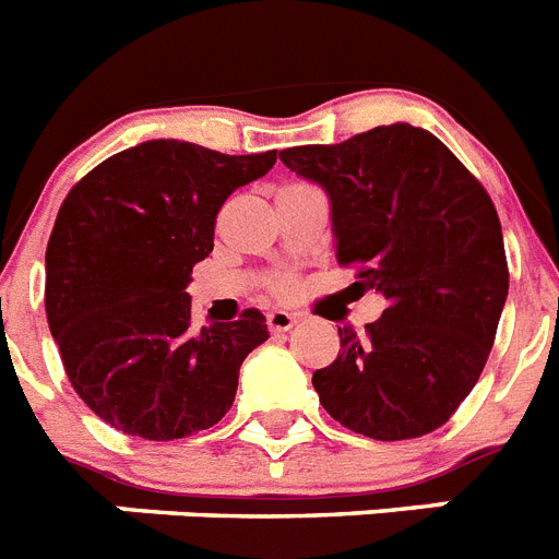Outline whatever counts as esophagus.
Wrapping results in <instances>:
<instances>
[{"mask_svg": "<svg viewBox=\"0 0 559 559\" xmlns=\"http://www.w3.org/2000/svg\"><path fill=\"white\" fill-rule=\"evenodd\" d=\"M298 323V316L287 312V309H272L270 316H266V326L270 332H289Z\"/></svg>", "mask_w": 559, "mask_h": 559, "instance_id": "obj_1", "label": "esophagus"}]
</instances>
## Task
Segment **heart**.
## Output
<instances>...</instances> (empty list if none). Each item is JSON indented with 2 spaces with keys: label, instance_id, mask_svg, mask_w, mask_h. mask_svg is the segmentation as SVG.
<instances>
[{
  "label": "heart",
  "instance_id": "heart-1",
  "mask_svg": "<svg viewBox=\"0 0 559 559\" xmlns=\"http://www.w3.org/2000/svg\"><path fill=\"white\" fill-rule=\"evenodd\" d=\"M278 287H281V289H284V287H287V284H278Z\"/></svg>",
  "mask_w": 559,
  "mask_h": 559
}]
</instances>
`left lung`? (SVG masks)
I'll list each match as a JSON object with an SVG mask.
<instances>
[{"label": "left lung", "mask_w": 559, "mask_h": 559, "mask_svg": "<svg viewBox=\"0 0 559 559\" xmlns=\"http://www.w3.org/2000/svg\"><path fill=\"white\" fill-rule=\"evenodd\" d=\"M278 156L330 195L337 264L386 298L367 337L337 330V358L312 374L323 409L372 440L429 435L480 378L509 295L489 192L406 121Z\"/></svg>", "instance_id": "8db88e82"}]
</instances>
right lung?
<instances>
[{"instance_id": "obj_1", "label": "right lung", "mask_w": 559, "mask_h": 559, "mask_svg": "<svg viewBox=\"0 0 559 559\" xmlns=\"http://www.w3.org/2000/svg\"><path fill=\"white\" fill-rule=\"evenodd\" d=\"M275 164V150L224 156L178 139L121 150L68 192L45 252V309L64 372L112 429L178 440L236 401L266 318L192 330V266L213 252L224 201Z\"/></svg>"}]
</instances>
